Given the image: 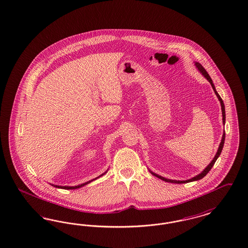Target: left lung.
<instances>
[{
    "label": "left lung",
    "instance_id": "8db88e82",
    "mask_svg": "<svg viewBox=\"0 0 248 248\" xmlns=\"http://www.w3.org/2000/svg\"><path fill=\"white\" fill-rule=\"evenodd\" d=\"M196 66L198 67V69L200 71V73H202V75L208 80V82L210 83V85H211V87H212V89L214 90V92H215V94L217 95V97H218V100L220 101V105H221V111H222V122H223V124H225V107H224V103H223V101H222V99L221 98L219 97V95L218 94V92L216 91V89H215V87H214V85H213V82H212V80L210 78V77H209V75L208 74V72L206 71V69L199 63V62H196ZM224 140H225V132L223 133V135H222V139H221V142H220V144H219V147H218V152L216 153V155H215V157H214V159H212V161L209 163V165H208V167L205 169L200 174H198L197 176H195V177H193L192 179H189V180H186V181H176V180H170V179L164 178V177H161V176H159L158 174H156V173H153V172H151L153 175H155L156 177H158V178L161 179V180H163V181H165V182H169V183H173V184H186V183H189V182H193V181H198V180H200V179L203 178L204 176H206L207 175V173H208V171L211 170V168L213 167V165H214V163L216 162V160L218 158V156L220 155V153H221V150H222V148H223V145H224Z\"/></svg>",
    "mask_w": 248,
    "mask_h": 248
}]
</instances>
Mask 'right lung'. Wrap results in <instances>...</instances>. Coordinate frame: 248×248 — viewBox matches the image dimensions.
<instances>
[{
	"label": "right lung",
	"instance_id": "add662e5",
	"mask_svg": "<svg viewBox=\"0 0 248 248\" xmlns=\"http://www.w3.org/2000/svg\"><path fill=\"white\" fill-rule=\"evenodd\" d=\"M101 175H103V174H101ZM100 175V176H101ZM91 181H93V180H91ZM91 181H89V182H87V183H85V184H82V185H79V186H54L55 187H58V188L62 189H77L80 188V187H82V186H86V185H88L89 184ZM53 186V185H52Z\"/></svg>",
	"mask_w": 248,
	"mask_h": 248
}]
</instances>
